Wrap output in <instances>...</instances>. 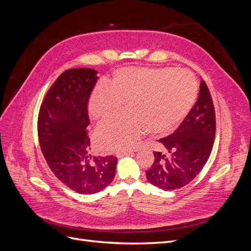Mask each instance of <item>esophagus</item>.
Listing matches in <instances>:
<instances>
[{
	"label": "esophagus",
	"instance_id": "esophagus-1",
	"mask_svg": "<svg viewBox=\"0 0 251 251\" xmlns=\"http://www.w3.org/2000/svg\"><path fill=\"white\" fill-rule=\"evenodd\" d=\"M133 154H134L133 151H118V153H116V156H117V158H121V157L130 156Z\"/></svg>",
	"mask_w": 251,
	"mask_h": 251
}]
</instances>
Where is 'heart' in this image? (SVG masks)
<instances>
[{
    "label": "heart",
    "instance_id": "b5f03b06",
    "mask_svg": "<svg viewBox=\"0 0 251 251\" xmlns=\"http://www.w3.org/2000/svg\"><path fill=\"white\" fill-rule=\"evenodd\" d=\"M197 82L186 71L171 68H124L108 83L95 89L88 104L89 116L103 121L115 115L125 102L124 118L100 126L96 143L104 151L132 147L144 132L166 135L173 132L193 108Z\"/></svg>",
    "mask_w": 251,
    "mask_h": 251
}]
</instances>
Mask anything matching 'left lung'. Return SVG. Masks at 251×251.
Instances as JSON below:
<instances>
[{
  "instance_id": "1",
  "label": "left lung",
  "mask_w": 251,
  "mask_h": 251,
  "mask_svg": "<svg viewBox=\"0 0 251 251\" xmlns=\"http://www.w3.org/2000/svg\"><path fill=\"white\" fill-rule=\"evenodd\" d=\"M215 135V107L201 79L198 100L187 116L172 135L158 140L163 151H154L155 160L146 172L148 181L163 191L188 184L207 162Z\"/></svg>"
}]
</instances>
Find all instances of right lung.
<instances>
[{
    "label": "right lung",
    "mask_w": 251,
    "mask_h": 251,
    "mask_svg": "<svg viewBox=\"0 0 251 251\" xmlns=\"http://www.w3.org/2000/svg\"><path fill=\"white\" fill-rule=\"evenodd\" d=\"M97 71L67 70L45 96L37 118L42 153L55 177L72 191L92 195L115 177L117 158L89 154L88 101L97 81Z\"/></svg>",
    "instance_id": "add662e5"
}]
</instances>
